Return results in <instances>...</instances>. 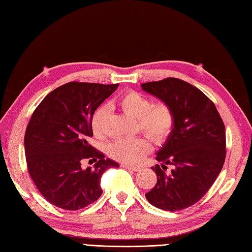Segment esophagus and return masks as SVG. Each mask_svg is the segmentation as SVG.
<instances>
[{"label":"esophagus","instance_id":"obj_1","mask_svg":"<svg viewBox=\"0 0 252 252\" xmlns=\"http://www.w3.org/2000/svg\"><path fill=\"white\" fill-rule=\"evenodd\" d=\"M121 166L123 167V168L129 169V170H132V171H138V170H140V167H138V166H132V165H128V164H122Z\"/></svg>","mask_w":252,"mask_h":252}]
</instances>
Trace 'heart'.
Instances as JSON below:
<instances>
[{"instance_id":"1","label":"heart","mask_w":252,"mask_h":252,"mask_svg":"<svg viewBox=\"0 0 252 252\" xmlns=\"http://www.w3.org/2000/svg\"><path fill=\"white\" fill-rule=\"evenodd\" d=\"M116 104L126 114L137 119L140 130L156 143L164 142L175 127V113L166 101L152 103V100L141 93L128 91L117 97ZM105 116L107 108L103 105L92 115L91 128L96 138L105 136ZM151 148V141L145 137L120 138L109 144L108 153L121 163L138 164Z\"/></svg>"}]
</instances>
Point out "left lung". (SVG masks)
<instances>
[{
    "label": "left lung",
    "instance_id": "1",
    "mask_svg": "<svg viewBox=\"0 0 252 252\" xmlns=\"http://www.w3.org/2000/svg\"><path fill=\"white\" fill-rule=\"evenodd\" d=\"M142 88L169 103L175 113V127L155 158L175 168L167 174L165 165L152 167L158 182L145 197L159 209L182 210L208 192L224 165V123L215 103L186 81L167 77Z\"/></svg>",
    "mask_w": 252,
    "mask_h": 252
}]
</instances>
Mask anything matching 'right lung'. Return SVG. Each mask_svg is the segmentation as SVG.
Returning <instances> with one entry per match:
<instances>
[{"instance_id":"1","label":"right lung","mask_w":252,"mask_h":252,"mask_svg":"<svg viewBox=\"0 0 252 252\" xmlns=\"http://www.w3.org/2000/svg\"><path fill=\"white\" fill-rule=\"evenodd\" d=\"M117 84L69 82L54 89L33 112L25 133L27 168L38 191L50 204L79 210L101 196V177L119 164L89 143L94 112ZM96 161L81 168V161Z\"/></svg>"}]
</instances>
